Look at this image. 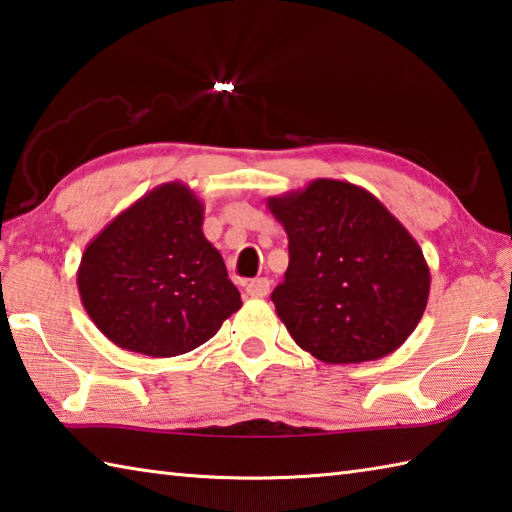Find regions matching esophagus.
Listing matches in <instances>:
<instances>
[{
    "mask_svg": "<svg viewBox=\"0 0 512 512\" xmlns=\"http://www.w3.org/2000/svg\"><path fill=\"white\" fill-rule=\"evenodd\" d=\"M270 290V282L266 277H257V279H250V282L246 284V293L250 297H266Z\"/></svg>",
    "mask_w": 512,
    "mask_h": 512,
    "instance_id": "esophagus-1",
    "label": "esophagus"
}]
</instances>
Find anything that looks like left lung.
Returning <instances> with one entry per match:
<instances>
[{
	"label": "left lung",
	"instance_id": "1",
	"mask_svg": "<svg viewBox=\"0 0 512 512\" xmlns=\"http://www.w3.org/2000/svg\"><path fill=\"white\" fill-rule=\"evenodd\" d=\"M266 206L288 235L284 284L270 299L295 344L326 364L395 353L430 293V268L404 224L339 179H313Z\"/></svg>",
	"mask_w": 512,
	"mask_h": 512
}]
</instances>
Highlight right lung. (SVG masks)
Wrapping results in <instances>:
<instances>
[{
    "mask_svg": "<svg viewBox=\"0 0 512 512\" xmlns=\"http://www.w3.org/2000/svg\"><path fill=\"white\" fill-rule=\"evenodd\" d=\"M202 224L199 197L168 182L122 210L86 246L79 297L115 346L148 357L184 355L242 306Z\"/></svg>",
    "mask_w": 512,
    "mask_h": 512,
    "instance_id": "obj_1",
    "label": "right lung"
}]
</instances>
